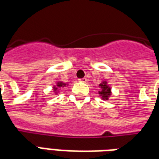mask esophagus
I'll return each instance as SVG.
<instances>
[{
	"instance_id": "1",
	"label": "esophagus",
	"mask_w": 159,
	"mask_h": 159,
	"mask_svg": "<svg viewBox=\"0 0 159 159\" xmlns=\"http://www.w3.org/2000/svg\"><path fill=\"white\" fill-rule=\"evenodd\" d=\"M80 82H82V83H87L88 82V79L86 78V77H83V78H81V79H79Z\"/></svg>"
}]
</instances>
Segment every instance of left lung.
I'll return each instance as SVG.
<instances>
[{
    "instance_id": "8db88e82",
    "label": "left lung",
    "mask_w": 159,
    "mask_h": 159,
    "mask_svg": "<svg viewBox=\"0 0 159 159\" xmlns=\"http://www.w3.org/2000/svg\"><path fill=\"white\" fill-rule=\"evenodd\" d=\"M99 87L102 89V90L99 91V95L102 100H108V97L111 95V88L107 85L106 81H103L102 83H100Z\"/></svg>"
}]
</instances>
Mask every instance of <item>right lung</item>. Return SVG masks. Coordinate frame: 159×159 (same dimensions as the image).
I'll return each instance as SVG.
<instances>
[{"instance_id":"1","label":"right lung","mask_w":159,"mask_h":159,"mask_svg":"<svg viewBox=\"0 0 159 159\" xmlns=\"http://www.w3.org/2000/svg\"><path fill=\"white\" fill-rule=\"evenodd\" d=\"M66 85H67V83H64L63 82H57L56 86H54V87H53V90H54V92H55V94H57V93H58V91H57L58 90V89L65 87Z\"/></svg>"}]
</instances>
